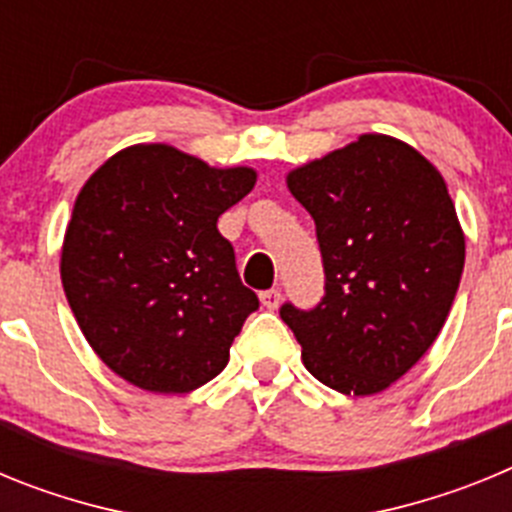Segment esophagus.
Here are the masks:
<instances>
[{
  "label": "esophagus",
  "instance_id": "34e87169",
  "mask_svg": "<svg viewBox=\"0 0 512 512\" xmlns=\"http://www.w3.org/2000/svg\"><path fill=\"white\" fill-rule=\"evenodd\" d=\"M279 302H282V292L279 289H266V292H261V305L266 310H277Z\"/></svg>",
  "mask_w": 512,
  "mask_h": 512
}]
</instances>
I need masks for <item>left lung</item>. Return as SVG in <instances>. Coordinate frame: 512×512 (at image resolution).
<instances>
[{
  "instance_id": "8db88e82",
  "label": "left lung",
  "mask_w": 512,
  "mask_h": 512,
  "mask_svg": "<svg viewBox=\"0 0 512 512\" xmlns=\"http://www.w3.org/2000/svg\"><path fill=\"white\" fill-rule=\"evenodd\" d=\"M315 220L325 295L279 307L307 372L343 395H377L418 364L454 305L464 233L443 176L387 135L287 176Z\"/></svg>"
}]
</instances>
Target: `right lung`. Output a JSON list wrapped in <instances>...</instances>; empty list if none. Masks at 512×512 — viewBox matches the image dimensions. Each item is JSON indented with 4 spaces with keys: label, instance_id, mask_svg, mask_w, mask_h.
<instances>
[{
    "label": "right lung",
    "instance_id": "1",
    "mask_svg": "<svg viewBox=\"0 0 512 512\" xmlns=\"http://www.w3.org/2000/svg\"><path fill=\"white\" fill-rule=\"evenodd\" d=\"M256 184L171 146H133L76 197L61 282L81 333L148 392H192L223 372L259 297L238 277L217 217Z\"/></svg>",
    "mask_w": 512,
    "mask_h": 512
}]
</instances>
